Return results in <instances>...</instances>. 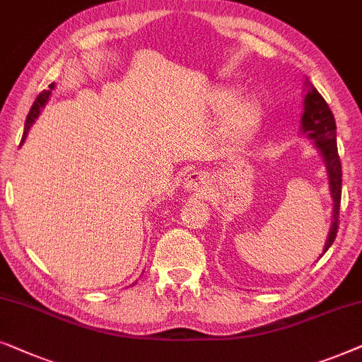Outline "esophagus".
<instances>
[{"label":"esophagus","instance_id":"obj_1","mask_svg":"<svg viewBox=\"0 0 362 362\" xmlns=\"http://www.w3.org/2000/svg\"><path fill=\"white\" fill-rule=\"evenodd\" d=\"M209 187V178L205 173L192 172L184 178V189L189 194H205Z\"/></svg>","mask_w":362,"mask_h":362}]
</instances>
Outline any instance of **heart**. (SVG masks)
Here are the masks:
<instances>
[{
    "mask_svg": "<svg viewBox=\"0 0 362 362\" xmlns=\"http://www.w3.org/2000/svg\"><path fill=\"white\" fill-rule=\"evenodd\" d=\"M237 94L238 90L235 88H221L216 89L214 98H211V105H214L215 110L229 107L225 112L223 129L226 136L233 139L247 136L263 115V104L258 95L250 94L247 98H242L233 103Z\"/></svg>",
    "mask_w": 362,
    "mask_h": 362,
    "instance_id": "heart-1",
    "label": "heart"
}]
</instances>
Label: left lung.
I'll return each instance as SVG.
<instances>
[{"mask_svg":"<svg viewBox=\"0 0 362 362\" xmlns=\"http://www.w3.org/2000/svg\"><path fill=\"white\" fill-rule=\"evenodd\" d=\"M306 94L303 103V115L300 132L301 136L310 139L315 144L316 151L321 153L326 165L327 184H329V194L332 199V221L327 233L322 253L327 252L334 242L338 233V216L341 205V184H343V172H341V160L338 156V146H336V120L332 115L329 105L322 99V95L305 81Z\"/></svg>","mask_w":362,"mask_h":362,"instance_id":"left-lung-1","label":"left lung"}]
</instances>
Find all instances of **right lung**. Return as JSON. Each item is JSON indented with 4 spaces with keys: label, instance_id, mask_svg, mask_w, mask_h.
Wrapping results in <instances>:
<instances>
[{
    "label": "right lung",
    "instance_id": "obj_1",
    "mask_svg": "<svg viewBox=\"0 0 362 362\" xmlns=\"http://www.w3.org/2000/svg\"><path fill=\"white\" fill-rule=\"evenodd\" d=\"M54 83H52L51 86H49V90H42V93L37 95L36 98V100H35V104L31 105V109H30V114H28V117H26V124H24V134H23V139H21V142H24V139H26V136H28V132H30V127L33 124H35V120L40 117V114H41V110H42V107H45V105L47 104V100H49V95H51V90L54 89Z\"/></svg>",
    "mask_w": 362,
    "mask_h": 362
}]
</instances>
